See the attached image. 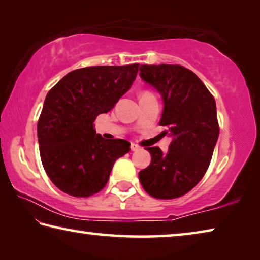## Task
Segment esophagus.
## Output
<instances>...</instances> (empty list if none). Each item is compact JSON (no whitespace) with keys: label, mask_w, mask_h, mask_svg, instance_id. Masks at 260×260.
Returning a JSON list of instances; mask_svg holds the SVG:
<instances>
[{"label":"esophagus","mask_w":260,"mask_h":260,"mask_svg":"<svg viewBox=\"0 0 260 260\" xmlns=\"http://www.w3.org/2000/svg\"><path fill=\"white\" fill-rule=\"evenodd\" d=\"M140 149H141V147L139 146V144L131 143V150L132 151H138V150H140Z\"/></svg>","instance_id":"esophagus-1"}]
</instances>
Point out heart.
<instances>
[{
  "label": "heart",
  "instance_id": "heart-1",
  "mask_svg": "<svg viewBox=\"0 0 260 260\" xmlns=\"http://www.w3.org/2000/svg\"><path fill=\"white\" fill-rule=\"evenodd\" d=\"M144 94H150V93H149V91H146V93H143L142 95H144Z\"/></svg>",
  "mask_w": 260,
  "mask_h": 260
}]
</instances>
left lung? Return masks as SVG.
<instances>
[{
    "label": "left lung",
    "mask_w": 260,
    "mask_h": 260,
    "mask_svg": "<svg viewBox=\"0 0 260 260\" xmlns=\"http://www.w3.org/2000/svg\"><path fill=\"white\" fill-rule=\"evenodd\" d=\"M142 80L159 91L164 110L162 134L172 136L167 153L147 148L151 162L140 171L144 190L158 200L183 196L208 170L219 136L217 107L201 79L181 65H141Z\"/></svg>",
    "instance_id": "left-lung-1"
}]
</instances>
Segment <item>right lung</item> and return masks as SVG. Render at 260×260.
<instances>
[{
	"mask_svg": "<svg viewBox=\"0 0 260 260\" xmlns=\"http://www.w3.org/2000/svg\"><path fill=\"white\" fill-rule=\"evenodd\" d=\"M138 71L139 64L78 69L47 94L38 121L39 149L47 175L63 192L98 193L114 161L129 151L128 141L96 134L94 121L129 89Z\"/></svg>",
	"mask_w": 260,
	"mask_h": 260,
	"instance_id": "right-lung-1",
	"label": "right lung"
}]
</instances>
